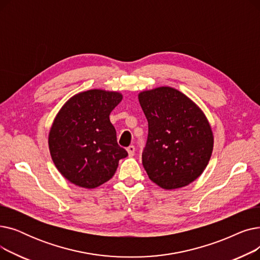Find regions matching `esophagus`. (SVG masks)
I'll list each match as a JSON object with an SVG mask.
<instances>
[{
	"instance_id": "obj_1",
	"label": "esophagus",
	"mask_w": 260,
	"mask_h": 260,
	"mask_svg": "<svg viewBox=\"0 0 260 260\" xmlns=\"http://www.w3.org/2000/svg\"><path fill=\"white\" fill-rule=\"evenodd\" d=\"M126 151H127V153H128V156H134L135 155V146L134 145H129L127 148H126Z\"/></svg>"
}]
</instances>
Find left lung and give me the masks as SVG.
I'll return each mask as SVG.
<instances>
[{
    "mask_svg": "<svg viewBox=\"0 0 260 260\" xmlns=\"http://www.w3.org/2000/svg\"><path fill=\"white\" fill-rule=\"evenodd\" d=\"M148 122L142 165L149 179L165 189L185 186L207 168L213 134L199 107L172 87L140 92Z\"/></svg>",
    "mask_w": 260,
    "mask_h": 260,
    "instance_id": "1",
    "label": "left lung"
}]
</instances>
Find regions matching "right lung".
<instances>
[{
	"label": "right lung",
	"instance_id": "add662e5",
	"mask_svg": "<svg viewBox=\"0 0 260 260\" xmlns=\"http://www.w3.org/2000/svg\"><path fill=\"white\" fill-rule=\"evenodd\" d=\"M121 100L119 92L92 89L76 94L61 108L48 144L54 166L68 181L97 187L112 178L119 160L128 155L109 121Z\"/></svg>",
	"mask_w": 260,
	"mask_h": 260
}]
</instances>
